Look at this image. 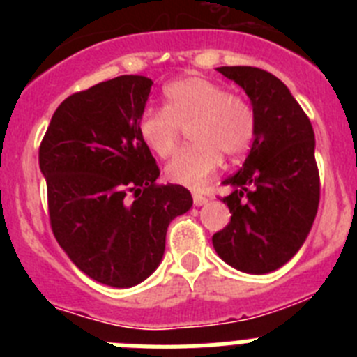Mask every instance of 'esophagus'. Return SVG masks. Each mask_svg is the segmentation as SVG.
Wrapping results in <instances>:
<instances>
[{"label":"esophagus","mask_w":357,"mask_h":357,"mask_svg":"<svg viewBox=\"0 0 357 357\" xmlns=\"http://www.w3.org/2000/svg\"><path fill=\"white\" fill-rule=\"evenodd\" d=\"M193 202H195V206L200 207V206H204V204H207V198L202 197V195H198V193H195L193 195Z\"/></svg>","instance_id":"esophagus-1"}]
</instances>
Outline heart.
I'll use <instances>...</instances> for the list:
<instances>
[{"label": "heart", "instance_id": "b5f03b06", "mask_svg": "<svg viewBox=\"0 0 357 357\" xmlns=\"http://www.w3.org/2000/svg\"><path fill=\"white\" fill-rule=\"evenodd\" d=\"M193 146L166 166L173 184L200 189L222 166L223 155L238 159L250 148L255 114L250 102L227 93L223 85L204 77L178 78L164 87V109H146L139 118V134L157 157L175 153L182 128Z\"/></svg>", "mask_w": 357, "mask_h": 357}]
</instances>
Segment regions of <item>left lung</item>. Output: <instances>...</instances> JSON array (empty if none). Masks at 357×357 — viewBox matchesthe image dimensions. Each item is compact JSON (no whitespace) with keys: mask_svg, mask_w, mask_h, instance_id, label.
<instances>
[{"mask_svg":"<svg viewBox=\"0 0 357 357\" xmlns=\"http://www.w3.org/2000/svg\"><path fill=\"white\" fill-rule=\"evenodd\" d=\"M250 98L255 135L243 168L223 184L230 222L213 236L216 254L232 268L263 275L301 250L320 202L311 121L272 73L250 66L218 68Z\"/></svg>","mask_w":357,"mask_h":357,"instance_id":"obj_1","label":"left lung"}]
</instances>
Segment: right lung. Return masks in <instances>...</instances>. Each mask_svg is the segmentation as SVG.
Listing matches in <instances>:
<instances>
[{
    "instance_id": "right-lung-1",
    "label": "right lung",
    "mask_w": 357,
    "mask_h": 357,
    "mask_svg": "<svg viewBox=\"0 0 357 357\" xmlns=\"http://www.w3.org/2000/svg\"><path fill=\"white\" fill-rule=\"evenodd\" d=\"M151 85L123 75L71 94L39 148L55 239L78 270L112 288L155 272L168 225L193 206L182 185L157 184L159 166L139 134Z\"/></svg>"
}]
</instances>
